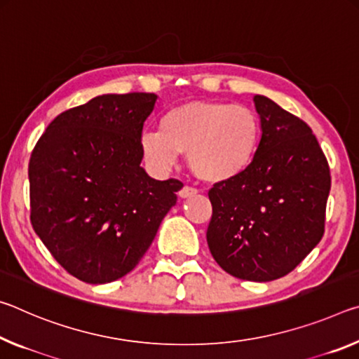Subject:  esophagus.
Returning a JSON list of instances; mask_svg holds the SVG:
<instances>
[{"label": "esophagus", "instance_id": "esophagus-1", "mask_svg": "<svg viewBox=\"0 0 359 359\" xmlns=\"http://www.w3.org/2000/svg\"><path fill=\"white\" fill-rule=\"evenodd\" d=\"M196 194H197L196 187H192V186H183V187H181V191L178 192V196H180L181 198H187V197L196 196Z\"/></svg>", "mask_w": 359, "mask_h": 359}]
</instances>
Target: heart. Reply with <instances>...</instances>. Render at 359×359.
I'll return each instance as SVG.
<instances>
[{
	"label": "heart",
	"instance_id": "1",
	"mask_svg": "<svg viewBox=\"0 0 359 359\" xmlns=\"http://www.w3.org/2000/svg\"><path fill=\"white\" fill-rule=\"evenodd\" d=\"M161 132L140 140L143 161L167 170L178 154H187L192 173L208 183H226L242 176L255 162L261 144V121L243 104L189 102L168 109L158 122Z\"/></svg>",
	"mask_w": 359,
	"mask_h": 359
}]
</instances>
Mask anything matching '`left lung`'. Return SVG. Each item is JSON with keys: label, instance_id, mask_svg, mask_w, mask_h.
I'll return each instance as SVG.
<instances>
[{"label": "left lung", "instance_id": "8db88e82", "mask_svg": "<svg viewBox=\"0 0 359 359\" xmlns=\"http://www.w3.org/2000/svg\"><path fill=\"white\" fill-rule=\"evenodd\" d=\"M262 137L246 172L208 191L211 256L232 277L272 281L301 264L325 233L327 158L302 119L255 97Z\"/></svg>", "mask_w": 359, "mask_h": 359}]
</instances>
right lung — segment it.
<instances>
[{
	"mask_svg": "<svg viewBox=\"0 0 359 359\" xmlns=\"http://www.w3.org/2000/svg\"><path fill=\"white\" fill-rule=\"evenodd\" d=\"M156 100L143 92L95 97L58 114L33 148L32 226L86 283H109L137 267L183 187L140 167L141 132Z\"/></svg>",
	"mask_w": 359,
	"mask_h": 359,
	"instance_id": "1",
	"label": "right lung"
}]
</instances>
